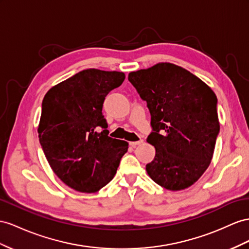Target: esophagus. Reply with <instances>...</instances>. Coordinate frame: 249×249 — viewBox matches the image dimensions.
Here are the masks:
<instances>
[{
  "label": "esophagus",
  "instance_id": "esophagus-1",
  "mask_svg": "<svg viewBox=\"0 0 249 249\" xmlns=\"http://www.w3.org/2000/svg\"><path fill=\"white\" fill-rule=\"evenodd\" d=\"M144 141L142 139H140L139 141H135V142H129V144H130V146H132V147H136L137 145H140V144H142Z\"/></svg>",
  "mask_w": 249,
  "mask_h": 249
}]
</instances>
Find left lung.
I'll list each match as a JSON object with an SVG mask.
<instances>
[{"label":"left lung","mask_w":249,"mask_h":249,"mask_svg":"<svg viewBox=\"0 0 249 249\" xmlns=\"http://www.w3.org/2000/svg\"><path fill=\"white\" fill-rule=\"evenodd\" d=\"M128 80L151 116L147 142L156 156L146 171L168 190L188 188L212 162L220 131L216 95L197 76L171 63L132 71Z\"/></svg>","instance_id":"8db88e82"}]
</instances>
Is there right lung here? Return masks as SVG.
Instances as JSON below:
<instances>
[{
  "label": "right lung",
  "instance_id": "right-lung-1",
  "mask_svg": "<svg viewBox=\"0 0 249 249\" xmlns=\"http://www.w3.org/2000/svg\"><path fill=\"white\" fill-rule=\"evenodd\" d=\"M124 80V72L85 69L43 99L37 128L42 149L53 173L80 193H97L109 183L128 149L127 142L108 137L102 113L105 97Z\"/></svg>",
  "mask_w": 249,
  "mask_h": 249
}]
</instances>
